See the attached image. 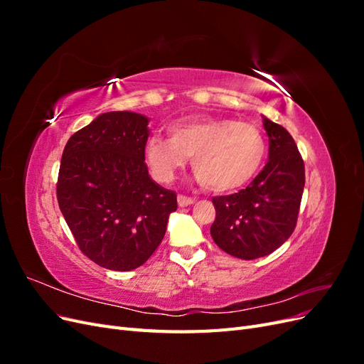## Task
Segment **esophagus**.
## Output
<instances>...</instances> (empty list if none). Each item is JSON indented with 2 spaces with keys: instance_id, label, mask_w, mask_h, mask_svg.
Listing matches in <instances>:
<instances>
[{
  "instance_id": "1",
  "label": "esophagus",
  "mask_w": 364,
  "mask_h": 364,
  "mask_svg": "<svg viewBox=\"0 0 364 364\" xmlns=\"http://www.w3.org/2000/svg\"><path fill=\"white\" fill-rule=\"evenodd\" d=\"M178 203H179V206H190V205L194 203V199H193V197L179 194V196H178Z\"/></svg>"
}]
</instances>
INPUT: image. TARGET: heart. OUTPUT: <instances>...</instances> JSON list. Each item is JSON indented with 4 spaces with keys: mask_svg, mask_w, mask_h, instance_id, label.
<instances>
[{
    "mask_svg": "<svg viewBox=\"0 0 364 364\" xmlns=\"http://www.w3.org/2000/svg\"><path fill=\"white\" fill-rule=\"evenodd\" d=\"M170 138L153 135L146 162L153 178L168 183L193 158L199 181L215 193L235 191L255 176L266 158L267 142L253 124L234 118L194 117L168 127Z\"/></svg>",
    "mask_w": 364,
    "mask_h": 364,
    "instance_id": "b5f03b06",
    "label": "heart"
}]
</instances>
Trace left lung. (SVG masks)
<instances>
[{"instance_id": "obj_1", "label": "left lung", "mask_w": 364, "mask_h": 364, "mask_svg": "<svg viewBox=\"0 0 364 364\" xmlns=\"http://www.w3.org/2000/svg\"><path fill=\"white\" fill-rule=\"evenodd\" d=\"M269 162L245 190L213 197L215 245L241 259L266 257L296 228L305 185L304 159L287 129L264 118Z\"/></svg>"}]
</instances>
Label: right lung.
<instances>
[{"label":"right lung","mask_w":364,"mask_h":364,"mask_svg":"<svg viewBox=\"0 0 364 364\" xmlns=\"http://www.w3.org/2000/svg\"><path fill=\"white\" fill-rule=\"evenodd\" d=\"M147 124L135 112H106L75 132L62 153L59 208L79 249L109 270L142 266L178 209L174 191L149 176Z\"/></svg>","instance_id":"right-lung-1"}]
</instances>
